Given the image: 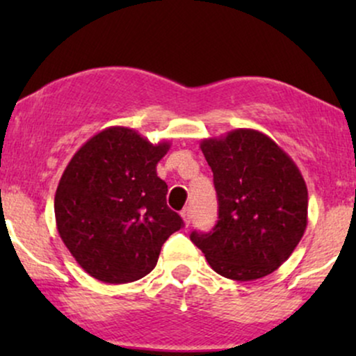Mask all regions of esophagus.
I'll return each instance as SVG.
<instances>
[{
	"mask_svg": "<svg viewBox=\"0 0 356 356\" xmlns=\"http://www.w3.org/2000/svg\"><path fill=\"white\" fill-rule=\"evenodd\" d=\"M181 218L184 220V224H186V226H189V224H191V209H189V207H184V209L181 211Z\"/></svg>",
	"mask_w": 356,
	"mask_h": 356,
	"instance_id": "34e87169",
	"label": "esophagus"
}]
</instances>
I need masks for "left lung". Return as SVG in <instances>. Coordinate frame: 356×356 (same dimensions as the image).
Instances as JSON below:
<instances>
[{"instance_id":"8db88e82","label":"left lung","mask_w":356,"mask_h":356,"mask_svg":"<svg viewBox=\"0 0 356 356\" xmlns=\"http://www.w3.org/2000/svg\"><path fill=\"white\" fill-rule=\"evenodd\" d=\"M214 174L219 218L191 241L224 277L252 281L271 275L291 256L308 224V189L298 165L266 134L236 129L204 138Z\"/></svg>"}]
</instances>
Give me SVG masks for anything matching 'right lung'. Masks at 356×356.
I'll list each match as a JSON object with an SVG mask.
<instances>
[{
	"label": "right lung",
	"instance_id": "right-lung-1",
	"mask_svg": "<svg viewBox=\"0 0 356 356\" xmlns=\"http://www.w3.org/2000/svg\"><path fill=\"white\" fill-rule=\"evenodd\" d=\"M169 149L167 140L152 144L129 127H108L68 162L55 194L56 229L95 280L124 284L149 275L162 244L184 226L157 175Z\"/></svg>",
	"mask_w": 356,
	"mask_h": 356
}]
</instances>
